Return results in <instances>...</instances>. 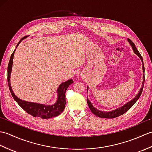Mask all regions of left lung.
I'll use <instances>...</instances> for the list:
<instances>
[{
    "label": "left lung",
    "instance_id": "8db88e82",
    "mask_svg": "<svg viewBox=\"0 0 152 152\" xmlns=\"http://www.w3.org/2000/svg\"><path fill=\"white\" fill-rule=\"evenodd\" d=\"M129 42L130 44L131 45L132 48H133V49L134 50V52L136 53L137 56L140 58V59L142 60V69H143V72H144V64H143V59H142V57L141 55L140 54L139 51H138V50L137 49L136 46H135L134 44L132 42V40H131L130 39H128ZM144 81H145V76L144 74V77H143V82H142V87L141 89H140V91L138 92V95L135 96V98L134 99L132 100L130 102H129L127 104H125L124 106H123L122 107L119 108L117 110H115L114 111H111V112H102V111H100L98 110L97 109L93 107V105L91 104V102H90L88 97H87V102H88V104L89 106V109L91 110V111L92 112V113L93 114H95V115L98 116L99 118H106V119H112V118H115L116 117H118V116L123 115L124 114H125V112H127L129 110L132 106L134 105V104L135 102L137 101V100L140 98V96L142 94V90H143V88H144Z\"/></svg>",
    "mask_w": 152,
    "mask_h": 152
}]
</instances>
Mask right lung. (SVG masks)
<instances>
[{
  "mask_svg": "<svg viewBox=\"0 0 152 152\" xmlns=\"http://www.w3.org/2000/svg\"><path fill=\"white\" fill-rule=\"evenodd\" d=\"M26 38V37H24L22 38L17 44V46L21 42V41L23 39V38ZM16 46V47H17ZM15 50L14 51L11 55L10 59L8 66V87L10 91L11 94L14 99L15 101L17 102L18 104L21 106V107L24 110L27 112L28 114L33 115L34 118H41L42 119H49L51 118L56 117V116L59 115L60 114L63 112L64 109V106L66 104V99H65V93L66 89L71 83H73L72 80H69L68 81L62 83L59 86V88L57 90L58 93V99L57 102L55 103L54 104L51 106H46L42 104H37V103L34 102H26L22 100L19 99L16 96L14 93H13L12 89L10 86V73L12 71V63H13V57H14Z\"/></svg>",
  "mask_w": 152,
  "mask_h": 152,
  "instance_id": "add662e5",
  "label": "right lung"
}]
</instances>
